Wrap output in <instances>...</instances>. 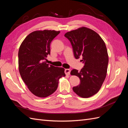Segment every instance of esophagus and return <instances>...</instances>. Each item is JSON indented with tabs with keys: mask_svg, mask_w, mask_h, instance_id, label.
I'll return each mask as SVG.
<instances>
[{
	"mask_svg": "<svg viewBox=\"0 0 128 128\" xmlns=\"http://www.w3.org/2000/svg\"><path fill=\"white\" fill-rule=\"evenodd\" d=\"M70 72H71L70 69H66L64 70V72L66 75H70Z\"/></svg>",
	"mask_w": 128,
	"mask_h": 128,
	"instance_id": "obj_1",
	"label": "esophagus"
}]
</instances>
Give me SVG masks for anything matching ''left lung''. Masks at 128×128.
I'll return each instance as SVG.
<instances>
[{
    "label": "left lung",
    "instance_id": "obj_1",
    "mask_svg": "<svg viewBox=\"0 0 128 128\" xmlns=\"http://www.w3.org/2000/svg\"><path fill=\"white\" fill-rule=\"evenodd\" d=\"M64 36L70 42L76 59L82 56L84 64L80 72L71 71V75L80 80L72 90L81 97H90L99 91L106 76L108 56L105 43L97 33L86 27L68 32Z\"/></svg>",
    "mask_w": 128,
    "mask_h": 128
}]
</instances>
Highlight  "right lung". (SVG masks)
<instances>
[{
	"mask_svg": "<svg viewBox=\"0 0 128 128\" xmlns=\"http://www.w3.org/2000/svg\"><path fill=\"white\" fill-rule=\"evenodd\" d=\"M60 32L35 31L26 37L18 50V69L22 79L30 92L44 98L58 88L59 79L65 76L63 68L54 67L45 61L50 55V44Z\"/></svg>",
	"mask_w": 128,
	"mask_h": 128,
	"instance_id": "obj_1",
	"label": "right lung"
}]
</instances>
